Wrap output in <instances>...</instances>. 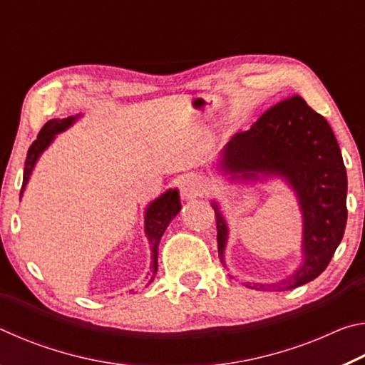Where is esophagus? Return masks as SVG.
I'll return each instance as SVG.
<instances>
[{
    "label": "esophagus",
    "mask_w": 365,
    "mask_h": 365,
    "mask_svg": "<svg viewBox=\"0 0 365 365\" xmlns=\"http://www.w3.org/2000/svg\"><path fill=\"white\" fill-rule=\"evenodd\" d=\"M207 185L205 178L196 174H187L180 178V191L183 196L187 197H196L205 193Z\"/></svg>",
    "instance_id": "1"
}]
</instances>
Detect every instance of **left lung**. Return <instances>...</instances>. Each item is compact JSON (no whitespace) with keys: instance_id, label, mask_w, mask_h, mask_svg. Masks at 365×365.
I'll list each match as a JSON object with an SVG mask.
<instances>
[{"instance_id":"obj_1","label":"left lung","mask_w":365,"mask_h":365,"mask_svg":"<svg viewBox=\"0 0 365 365\" xmlns=\"http://www.w3.org/2000/svg\"><path fill=\"white\" fill-rule=\"evenodd\" d=\"M217 170L237 183L280 178L294 191L299 205V267L280 282H245V287L283 292L317 279L341 243L348 219V178L329 122L294 95L265 110L250 130L235 133L220 151ZM211 205L217 224L219 257L225 265L228 225L219 202Z\"/></svg>"}]
</instances>
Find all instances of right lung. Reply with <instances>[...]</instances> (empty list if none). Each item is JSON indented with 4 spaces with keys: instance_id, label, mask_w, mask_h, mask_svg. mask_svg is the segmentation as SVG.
I'll list each match as a JSON object with an SVG mask.
<instances>
[{
    "instance_id": "right-lung-1",
    "label": "right lung",
    "mask_w": 365,
    "mask_h": 365,
    "mask_svg": "<svg viewBox=\"0 0 365 365\" xmlns=\"http://www.w3.org/2000/svg\"><path fill=\"white\" fill-rule=\"evenodd\" d=\"M82 114L66 117V119H51L48 120L38 133V137L29 148L27 159H26V168H24V182H22V190L21 196L26 190L29 178L32 175L35 169V164L38 163V159L43 153H45L46 148L53 143L56 135L66 132L67 128H71L73 123H76ZM182 205H180V195H178V190L169 188L164 191L163 195L158 196L156 200H153L148 207L145 209V233L148 242H150V250H151V272H148V275H151L150 283L154 280V275L158 272V250H159V242L163 238L165 228L169 227L172 219L180 212ZM148 279V277H146Z\"/></svg>"
}]
</instances>
